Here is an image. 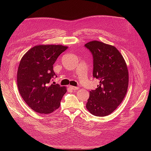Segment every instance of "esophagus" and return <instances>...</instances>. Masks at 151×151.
<instances>
[{
    "label": "esophagus",
    "instance_id": "esophagus-1",
    "mask_svg": "<svg viewBox=\"0 0 151 151\" xmlns=\"http://www.w3.org/2000/svg\"><path fill=\"white\" fill-rule=\"evenodd\" d=\"M69 88H70L71 89L74 90V91H76V90H77V89H79V88H78V87H75V86H70Z\"/></svg>",
    "mask_w": 151,
    "mask_h": 151
}]
</instances>
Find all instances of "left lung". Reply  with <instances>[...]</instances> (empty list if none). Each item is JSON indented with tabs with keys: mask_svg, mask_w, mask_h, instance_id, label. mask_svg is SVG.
I'll use <instances>...</instances> for the list:
<instances>
[{
	"mask_svg": "<svg viewBox=\"0 0 151 151\" xmlns=\"http://www.w3.org/2000/svg\"><path fill=\"white\" fill-rule=\"evenodd\" d=\"M85 47L93 57V77L98 88L89 91L86 108L92 115L105 116L123 101L129 86V71L122 55L112 45L91 41Z\"/></svg>",
	"mask_w": 151,
	"mask_h": 151,
	"instance_id": "left-lung-1",
	"label": "left lung"
}]
</instances>
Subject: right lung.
I'll list each match as a JSON object with an SVG mask.
<instances>
[{
    "instance_id": "obj_1",
    "label": "right lung",
    "mask_w": 151,
    "mask_h": 151,
    "mask_svg": "<svg viewBox=\"0 0 151 151\" xmlns=\"http://www.w3.org/2000/svg\"><path fill=\"white\" fill-rule=\"evenodd\" d=\"M67 48L61 45H39L22 57L17 73V88L24 101L35 111L49 114L60 107L67 88L50 82L55 76L54 63Z\"/></svg>"
}]
</instances>
